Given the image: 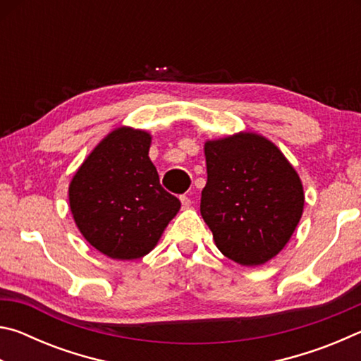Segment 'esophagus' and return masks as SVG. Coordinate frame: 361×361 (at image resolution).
<instances>
[{"label": "esophagus", "mask_w": 361, "mask_h": 361, "mask_svg": "<svg viewBox=\"0 0 361 361\" xmlns=\"http://www.w3.org/2000/svg\"><path fill=\"white\" fill-rule=\"evenodd\" d=\"M180 200H181L183 209H189V207H191V199H189L188 195H181Z\"/></svg>", "instance_id": "obj_1"}]
</instances>
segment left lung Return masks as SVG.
<instances>
[{"instance_id": "left-lung-1", "label": "left lung", "mask_w": 361, "mask_h": 361, "mask_svg": "<svg viewBox=\"0 0 361 361\" xmlns=\"http://www.w3.org/2000/svg\"><path fill=\"white\" fill-rule=\"evenodd\" d=\"M207 185L200 215L219 252L242 266H261L282 252L304 210L295 167L255 132L207 140Z\"/></svg>"}]
</instances>
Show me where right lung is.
<instances>
[{
  "label": "right lung",
  "instance_id": "add662e5",
  "mask_svg": "<svg viewBox=\"0 0 361 361\" xmlns=\"http://www.w3.org/2000/svg\"><path fill=\"white\" fill-rule=\"evenodd\" d=\"M151 133L122 126L84 159L70 181V210L79 232L108 258L148 255L180 210L149 159Z\"/></svg>",
  "mask_w": 361,
  "mask_h": 361
}]
</instances>
